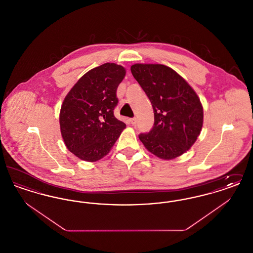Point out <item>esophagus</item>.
<instances>
[{
    "mask_svg": "<svg viewBox=\"0 0 253 253\" xmlns=\"http://www.w3.org/2000/svg\"><path fill=\"white\" fill-rule=\"evenodd\" d=\"M130 122H131L132 125H135V124H136V119H135V118L130 119Z\"/></svg>",
    "mask_w": 253,
    "mask_h": 253,
    "instance_id": "obj_1",
    "label": "esophagus"
}]
</instances>
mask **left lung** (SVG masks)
Returning a JSON list of instances; mask_svg holds the SVG:
<instances>
[{"mask_svg":"<svg viewBox=\"0 0 253 253\" xmlns=\"http://www.w3.org/2000/svg\"><path fill=\"white\" fill-rule=\"evenodd\" d=\"M131 72L154 109L152 130L138 135L146 149L162 159L186 153L200 134L203 107L193 88L163 64L136 63Z\"/></svg>","mask_w":253,"mask_h":253,"instance_id":"obj_1","label":"left lung"}]
</instances>
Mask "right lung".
<instances>
[{"label": "right lung", "mask_w": 253, "mask_h": 253, "mask_svg": "<svg viewBox=\"0 0 253 253\" xmlns=\"http://www.w3.org/2000/svg\"><path fill=\"white\" fill-rule=\"evenodd\" d=\"M125 74L123 66L104 63L84 74L65 96L60 132L67 149L82 160L105 157L126 127L114 116L117 89Z\"/></svg>", "instance_id": "1"}]
</instances>
